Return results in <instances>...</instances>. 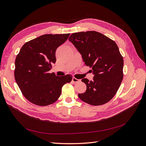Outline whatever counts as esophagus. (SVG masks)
<instances>
[{
  "mask_svg": "<svg viewBox=\"0 0 146 146\" xmlns=\"http://www.w3.org/2000/svg\"><path fill=\"white\" fill-rule=\"evenodd\" d=\"M72 81L74 83H77V82H80V80H79V79H77V78H75V77H72Z\"/></svg>",
  "mask_w": 146,
  "mask_h": 146,
  "instance_id": "obj_1",
  "label": "esophagus"
}]
</instances>
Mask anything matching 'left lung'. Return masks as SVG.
<instances>
[{
	"mask_svg": "<svg viewBox=\"0 0 146 146\" xmlns=\"http://www.w3.org/2000/svg\"><path fill=\"white\" fill-rule=\"evenodd\" d=\"M84 63L92 68L93 80L83 78L86 85L80 99L93 106L107 103L115 96L123 80V59L115 42L96 31L73 33L69 38Z\"/></svg>",
	"mask_w": 146,
	"mask_h": 146,
	"instance_id": "obj_1",
	"label": "left lung"
}]
</instances>
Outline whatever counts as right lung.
<instances>
[{
    "instance_id": "1",
    "label": "right lung",
    "mask_w": 146,
    "mask_h": 146,
    "mask_svg": "<svg viewBox=\"0 0 146 146\" xmlns=\"http://www.w3.org/2000/svg\"><path fill=\"white\" fill-rule=\"evenodd\" d=\"M70 34H45L23 45L15 60V78L23 94L32 103L48 106L56 101L71 75L56 76L50 74L56 62V49L67 40Z\"/></svg>"
}]
</instances>
